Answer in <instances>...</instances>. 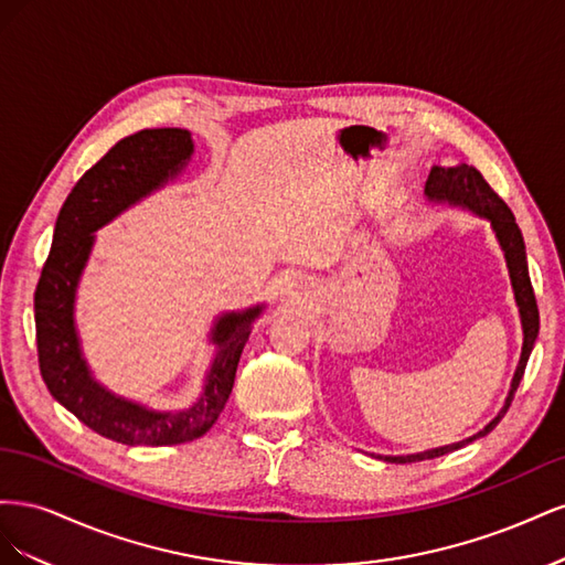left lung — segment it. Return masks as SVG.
<instances>
[{
	"mask_svg": "<svg viewBox=\"0 0 565 565\" xmlns=\"http://www.w3.org/2000/svg\"><path fill=\"white\" fill-rule=\"evenodd\" d=\"M424 195L429 198L431 202H448V204H452V207H465V210L490 221V226H492L494 235H498V243L504 252L511 287H514V297H516L521 324H523V349H521V361H519V367L514 372V380H511V388H509V396L504 401V407L500 409L498 417H494L486 426V429L469 436L467 440L452 443V446L424 450V452H417V455H386V457L380 455V459L396 461V465H409V461L443 457V455H448L452 450L465 448L467 443H473L476 438L490 434L494 426L500 424V419L504 417L511 401H514V393H516V388L523 380L530 351H533L537 332H540V311H537L533 285H530V276H527L525 245H523L521 228L516 224L514 214H511V210L504 204V200L492 191L490 183L483 179V174L478 172L476 167H469V164H457V167H438L436 164V167H431L429 179H426Z\"/></svg>",
	"mask_w": 565,
	"mask_h": 565,
	"instance_id": "8db88e82",
	"label": "left lung"
}]
</instances>
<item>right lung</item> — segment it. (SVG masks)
<instances>
[{"label":"right lung","mask_w":565,"mask_h":565,"mask_svg":"<svg viewBox=\"0 0 565 565\" xmlns=\"http://www.w3.org/2000/svg\"><path fill=\"white\" fill-rule=\"evenodd\" d=\"M191 156L193 139L185 129H143L117 141L63 202L35 289L38 355L49 393L92 431L125 446H179L207 434L233 391L252 322L264 311V303H256L218 316L212 328L216 353L191 407L150 409L115 396L92 377L75 328V295L94 231L179 177Z\"/></svg>","instance_id":"obj_1"}]
</instances>
